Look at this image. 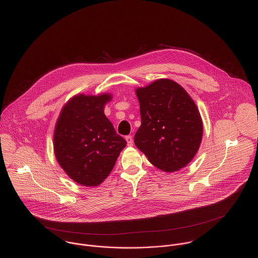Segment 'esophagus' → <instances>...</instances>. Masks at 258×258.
Listing matches in <instances>:
<instances>
[{
    "instance_id": "34e87169",
    "label": "esophagus",
    "mask_w": 258,
    "mask_h": 258,
    "mask_svg": "<svg viewBox=\"0 0 258 258\" xmlns=\"http://www.w3.org/2000/svg\"><path fill=\"white\" fill-rule=\"evenodd\" d=\"M126 141H127V145L128 146H132L133 145V138H132V136H126Z\"/></svg>"
}]
</instances>
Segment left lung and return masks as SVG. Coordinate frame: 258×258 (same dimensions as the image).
I'll list each match as a JSON object with an SVG mask.
<instances>
[{
    "instance_id": "obj_1",
    "label": "left lung",
    "mask_w": 258,
    "mask_h": 258,
    "mask_svg": "<svg viewBox=\"0 0 258 258\" xmlns=\"http://www.w3.org/2000/svg\"><path fill=\"white\" fill-rule=\"evenodd\" d=\"M141 126L134 143L151 164L164 172L186 166L203 138V121L196 103L177 82L161 78L136 89Z\"/></svg>"
}]
</instances>
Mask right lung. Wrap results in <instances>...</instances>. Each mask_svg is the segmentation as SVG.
Returning a JSON list of instances; mask_svg holds the SVG:
<instances>
[{
  "label": "right lung",
  "mask_w": 258,
  "mask_h": 258,
  "mask_svg": "<svg viewBox=\"0 0 258 258\" xmlns=\"http://www.w3.org/2000/svg\"><path fill=\"white\" fill-rule=\"evenodd\" d=\"M111 98L107 93L75 95L57 119L54 154L63 171L77 184H101L127 144L104 114V105Z\"/></svg>",
  "instance_id": "1"
}]
</instances>
